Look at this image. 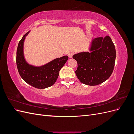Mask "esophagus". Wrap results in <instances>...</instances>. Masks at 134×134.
I'll return each mask as SVG.
<instances>
[{
    "label": "esophagus",
    "mask_w": 134,
    "mask_h": 134,
    "mask_svg": "<svg viewBox=\"0 0 134 134\" xmlns=\"http://www.w3.org/2000/svg\"><path fill=\"white\" fill-rule=\"evenodd\" d=\"M73 55H74V54L72 53V52H70V53H69V54H68L69 58H71L72 57V56H73Z\"/></svg>",
    "instance_id": "34e87169"
}]
</instances>
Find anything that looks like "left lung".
Instances as JSON below:
<instances>
[{"label": "left lung", "instance_id": "1", "mask_svg": "<svg viewBox=\"0 0 134 134\" xmlns=\"http://www.w3.org/2000/svg\"><path fill=\"white\" fill-rule=\"evenodd\" d=\"M91 52H84L72 56L78 63L75 74L81 83L97 86L111 75L116 60V50L111 37H97L93 40Z\"/></svg>", "mask_w": 134, "mask_h": 134}]
</instances>
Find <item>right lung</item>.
<instances>
[{
    "label": "right lung",
    "instance_id": "add662e5",
    "mask_svg": "<svg viewBox=\"0 0 134 134\" xmlns=\"http://www.w3.org/2000/svg\"><path fill=\"white\" fill-rule=\"evenodd\" d=\"M28 32L20 40L17 50L16 64L20 76L28 84L38 89L52 86L57 80L59 71L68 60V56L55 59L40 67L28 64L23 56V42Z\"/></svg>",
    "mask_w": 134,
    "mask_h": 134
}]
</instances>
